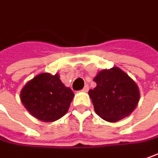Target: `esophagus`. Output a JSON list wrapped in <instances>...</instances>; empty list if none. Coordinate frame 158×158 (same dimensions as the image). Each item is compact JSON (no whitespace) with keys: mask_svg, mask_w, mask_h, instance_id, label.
Wrapping results in <instances>:
<instances>
[{"mask_svg":"<svg viewBox=\"0 0 158 158\" xmlns=\"http://www.w3.org/2000/svg\"><path fill=\"white\" fill-rule=\"evenodd\" d=\"M88 91H89V86H88V85H85V86L83 87V91H84V92H87Z\"/></svg>","mask_w":158,"mask_h":158,"instance_id":"esophagus-1","label":"esophagus"}]
</instances>
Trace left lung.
<instances>
[{
	"label": "left lung",
	"mask_w": 158,
	"mask_h": 158,
	"mask_svg": "<svg viewBox=\"0 0 158 158\" xmlns=\"http://www.w3.org/2000/svg\"><path fill=\"white\" fill-rule=\"evenodd\" d=\"M93 81L97 86L89 91V96L102 119L117 122L130 115L138 105V85L119 67L101 70Z\"/></svg>",
	"instance_id": "8db88e82"
}]
</instances>
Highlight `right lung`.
<instances>
[{
  "mask_svg": "<svg viewBox=\"0 0 158 158\" xmlns=\"http://www.w3.org/2000/svg\"><path fill=\"white\" fill-rule=\"evenodd\" d=\"M75 94L58 74L43 73L30 80L20 92L28 112L44 122H54L67 114Z\"/></svg>",
  "mask_w": 158,
  "mask_h": 158,
  "instance_id": "1",
  "label": "right lung"
}]
</instances>
